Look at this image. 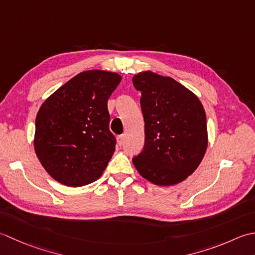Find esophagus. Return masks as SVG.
<instances>
[{"label": "esophagus", "instance_id": "1", "mask_svg": "<svg viewBox=\"0 0 255 255\" xmlns=\"http://www.w3.org/2000/svg\"><path fill=\"white\" fill-rule=\"evenodd\" d=\"M124 137H126V135H124V134H122V135H119V136L117 137L119 146H121V145H123V143H124Z\"/></svg>", "mask_w": 255, "mask_h": 255}]
</instances>
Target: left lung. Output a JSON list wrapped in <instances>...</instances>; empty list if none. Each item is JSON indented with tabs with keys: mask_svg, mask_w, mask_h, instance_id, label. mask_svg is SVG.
<instances>
[{
	"mask_svg": "<svg viewBox=\"0 0 255 255\" xmlns=\"http://www.w3.org/2000/svg\"><path fill=\"white\" fill-rule=\"evenodd\" d=\"M141 91L145 145L132 162L158 186L179 184L200 165L208 147L207 119L193 91L170 77L143 70L133 77Z\"/></svg>",
	"mask_w": 255,
	"mask_h": 255,
	"instance_id": "8db88e82",
	"label": "left lung"
}]
</instances>
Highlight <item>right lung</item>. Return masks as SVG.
Here are the masks:
<instances>
[{
    "instance_id": "1",
    "label": "right lung",
    "mask_w": 255,
    "mask_h": 255,
    "mask_svg": "<svg viewBox=\"0 0 255 255\" xmlns=\"http://www.w3.org/2000/svg\"><path fill=\"white\" fill-rule=\"evenodd\" d=\"M121 79L117 72L82 71L40 106L34 149L58 183L81 187L101 177L116 150L107 103Z\"/></svg>"
}]
</instances>
